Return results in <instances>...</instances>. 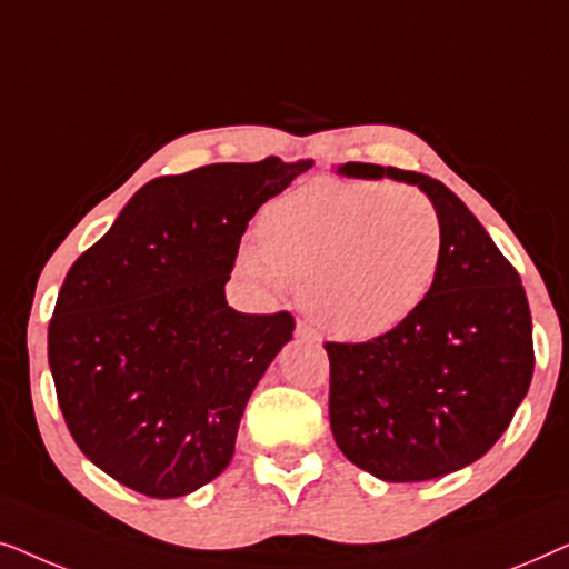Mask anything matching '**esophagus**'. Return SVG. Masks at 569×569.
Segmentation results:
<instances>
[{
  "instance_id": "1",
  "label": "esophagus",
  "mask_w": 569,
  "mask_h": 569,
  "mask_svg": "<svg viewBox=\"0 0 569 569\" xmlns=\"http://www.w3.org/2000/svg\"><path fill=\"white\" fill-rule=\"evenodd\" d=\"M295 337L308 339V341H321V333H318V331L313 329V326H308L306 321L295 323Z\"/></svg>"
}]
</instances>
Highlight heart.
<instances>
[{"mask_svg": "<svg viewBox=\"0 0 569 569\" xmlns=\"http://www.w3.org/2000/svg\"><path fill=\"white\" fill-rule=\"evenodd\" d=\"M259 246L238 251V274L259 292H306L326 329L370 339L409 321L438 282L446 232L422 191L391 181L316 178L271 199Z\"/></svg>", "mask_w": 569, "mask_h": 569, "instance_id": "b5f03b06", "label": "heart"}]
</instances>
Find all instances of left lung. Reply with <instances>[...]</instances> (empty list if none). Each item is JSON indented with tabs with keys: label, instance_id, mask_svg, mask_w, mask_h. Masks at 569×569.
<instances>
[{
	"label": "left lung",
	"instance_id": "left-lung-1",
	"mask_svg": "<svg viewBox=\"0 0 569 569\" xmlns=\"http://www.w3.org/2000/svg\"><path fill=\"white\" fill-rule=\"evenodd\" d=\"M339 173L419 186L442 220L446 256L409 321L360 345H323L333 440L383 481L446 477L485 456L526 399L533 376L526 290L448 186L372 162H345Z\"/></svg>",
	"mask_w": 569,
	"mask_h": 569
}]
</instances>
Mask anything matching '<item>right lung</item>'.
Wrapping results in <instances>:
<instances>
[{"label": "right lung", "mask_w": 569, "mask_h": 569, "mask_svg": "<svg viewBox=\"0 0 569 569\" xmlns=\"http://www.w3.org/2000/svg\"><path fill=\"white\" fill-rule=\"evenodd\" d=\"M310 166L271 154L154 178L69 269L49 368L74 442L123 487L170 500L228 469L295 321L238 313L224 284L248 220Z\"/></svg>", "instance_id": "right-lung-1"}]
</instances>
